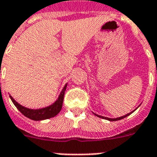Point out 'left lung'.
Returning a JSON list of instances; mask_svg holds the SVG:
<instances>
[{
	"label": "left lung",
	"mask_w": 157,
	"mask_h": 157,
	"mask_svg": "<svg viewBox=\"0 0 157 157\" xmlns=\"http://www.w3.org/2000/svg\"><path fill=\"white\" fill-rule=\"evenodd\" d=\"M134 111V110H133ZM133 111H132V112L130 113H128V114H127V115H124V116H121V117H119V118H116V119H110V118H106V117H103V116H101V115H97V116H98V117H100V118H102V119H105V120H110V121H115V120H122V119H124V118H125L126 116H128V115H130L131 113H133Z\"/></svg>",
	"instance_id": "8db88e82"
}]
</instances>
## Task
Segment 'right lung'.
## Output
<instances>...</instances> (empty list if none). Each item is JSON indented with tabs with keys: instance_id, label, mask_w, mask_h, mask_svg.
Instances as JSON below:
<instances>
[{
	"instance_id": "obj_1",
	"label": "right lung",
	"mask_w": 157,
	"mask_h": 157,
	"mask_svg": "<svg viewBox=\"0 0 157 157\" xmlns=\"http://www.w3.org/2000/svg\"><path fill=\"white\" fill-rule=\"evenodd\" d=\"M66 86L67 85H65V87H64L63 90L60 92V94H59V98H58L57 101L54 104H52V105H51L50 106H47V107L38 109V110H32V109H28L26 107H24L21 105H19V103L16 102L11 96H10V98L11 99L12 102L14 103V105L17 107V109L23 115H25L26 117L29 118V119H31L33 120H47V119H50V118L56 116L61 110Z\"/></svg>"
}]
</instances>
